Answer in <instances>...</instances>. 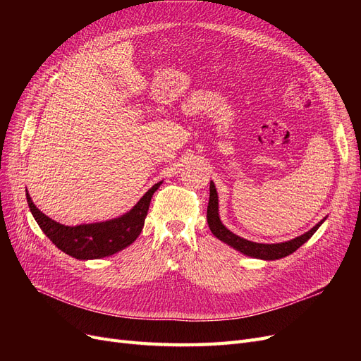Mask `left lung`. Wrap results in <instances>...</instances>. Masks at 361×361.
Segmentation results:
<instances>
[{
	"label": "left lung",
	"instance_id": "left-lung-1",
	"mask_svg": "<svg viewBox=\"0 0 361 361\" xmlns=\"http://www.w3.org/2000/svg\"><path fill=\"white\" fill-rule=\"evenodd\" d=\"M206 218H207V224H209L211 232L214 233V236L220 239V241L233 247L238 251H241V253L245 256L264 259V260H276V259H281V257H286V256L292 255L293 251H297L304 243H307L309 239L313 236V233L318 231L319 226L325 221V218H324L321 223L312 227L309 232H305L304 235L293 238V239H290V241H286V243L260 244V243L248 241V239H244V238L238 236L233 232L228 231V228L221 223L220 215H218V194H216L214 182H211V187H209V203H207Z\"/></svg>",
	"mask_w": 361,
	"mask_h": 361
}]
</instances>
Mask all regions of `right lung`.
Instances as JSON below:
<instances>
[{
	"label": "right lung",
	"instance_id": "obj_1",
	"mask_svg": "<svg viewBox=\"0 0 361 361\" xmlns=\"http://www.w3.org/2000/svg\"><path fill=\"white\" fill-rule=\"evenodd\" d=\"M161 183L162 182L155 183L129 212L114 218V220L102 223L64 226L40 212L36 204L32 203L28 192L27 202L42 232L51 239L57 248L75 259H101L126 248L138 238L141 231H143L152 195L159 188Z\"/></svg>",
	"mask_w": 361,
	"mask_h": 361
}]
</instances>
